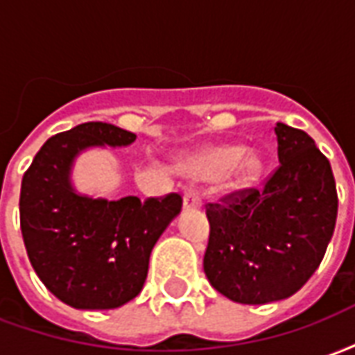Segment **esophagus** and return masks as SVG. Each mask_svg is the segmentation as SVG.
Here are the masks:
<instances>
[{
	"label": "esophagus",
	"instance_id": "esophagus-1",
	"mask_svg": "<svg viewBox=\"0 0 355 355\" xmlns=\"http://www.w3.org/2000/svg\"><path fill=\"white\" fill-rule=\"evenodd\" d=\"M182 201H184L186 209H198L201 207V193L198 188L193 186H188L184 190V196H182Z\"/></svg>",
	"mask_w": 355,
	"mask_h": 355
}]
</instances>
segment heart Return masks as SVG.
Masks as SVG:
<instances>
[{"instance_id": "b5f03b06", "label": "heart", "mask_w": 355, "mask_h": 355, "mask_svg": "<svg viewBox=\"0 0 355 355\" xmlns=\"http://www.w3.org/2000/svg\"><path fill=\"white\" fill-rule=\"evenodd\" d=\"M245 155V148L241 146H224L216 148L213 152H207L205 155H201L200 159H196L192 163V173L200 178H215L224 175L226 171L234 169L238 165L241 157ZM262 171L261 159L257 157H247L243 159L238 167V177L236 182L239 186L253 184L254 180L259 178Z\"/></svg>"}]
</instances>
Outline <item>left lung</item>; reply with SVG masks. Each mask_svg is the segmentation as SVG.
<instances>
[{
    "instance_id": "obj_1",
    "label": "left lung",
    "mask_w": 355,
    "mask_h": 355,
    "mask_svg": "<svg viewBox=\"0 0 355 355\" xmlns=\"http://www.w3.org/2000/svg\"><path fill=\"white\" fill-rule=\"evenodd\" d=\"M279 165L262 188L207 203L203 270L224 297L268 304L295 295L318 270L336 223L331 163L310 135L275 123Z\"/></svg>"
}]
</instances>
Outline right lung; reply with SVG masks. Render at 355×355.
Instances as JSON below:
<instances>
[{
    "label": "right lung",
    "mask_w": 355,
    "mask_h": 355,
    "mask_svg": "<svg viewBox=\"0 0 355 355\" xmlns=\"http://www.w3.org/2000/svg\"><path fill=\"white\" fill-rule=\"evenodd\" d=\"M137 135L89 121L51 137L22 177L20 230L43 285L80 310H112L142 291L155 241L180 213V193L78 196L70 184L76 155L89 146H127Z\"/></svg>",
    "instance_id": "add662e5"
}]
</instances>
